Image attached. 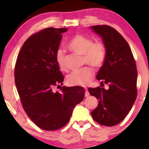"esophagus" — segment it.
<instances>
[{
	"label": "esophagus",
	"instance_id": "obj_1",
	"mask_svg": "<svg viewBox=\"0 0 149 149\" xmlns=\"http://www.w3.org/2000/svg\"><path fill=\"white\" fill-rule=\"evenodd\" d=\"M89 95H90V93H89L88 89L85 88V97H88Z\"/></svg>",
	"mask_w": 149,
	"mask_h": 149
}]
</instances>
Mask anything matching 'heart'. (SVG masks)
Masks as SVG:
<instances>
[{"label": "heart", "instance_id": "obj_1", "mask_svg": "<svg viewBox=\"0 0 149 149\" xmlns=\"http://www.w3.org/2000/svg\"><path fill=\"white\" fill-rule=\"evenodd\" d=\"M68 47L73 52L83 55V62L95 69H99L104 64L107 57V49L101 42H93L90 38L83 35L75 36L68 42ZM58 66L62 71H66L65 63V52L59 49L55 54ZM94 76V71L91 67L86 66L79 71H74L67 77V83L70 85L85 86L90 83Z\"/></svg>", "mask_w": 149, "mask_h": 149}]
</instances>
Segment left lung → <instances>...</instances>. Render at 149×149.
I'll return each instance as SVG.
<instances>
[{"mask_svg": "<svg viewBox=\"0 0 149 149\" xmlns=\"http://www.w3.org/2000/svg\"><path fill=\"white\" fill-rule=\"evenodd\" d=\"M102 38L107 49L105 61L97 79L109 85V89L88 88L99 104L91 115L102 125L114 126L124 120L131 110L137 95V70L130 47L115 29L107 25L90 26Z\"/></svg>", "mask_w": 149, "mask_h": 149, "instance_id": "left-lung-1", "label": "left lung"}]
</instances>
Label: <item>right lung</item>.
Returning a JSON list of instances; mask_svg holds the SVG:
<instances>
[{
  "mask_svg": "<svg viewBox=\"0 0 149 149\" xmlns=\"http://www.w3.org/2000/svg\"><path fill=\"white\" fill-rule=\"evenodd\" d=\"M67 29L47 28L24 42L15 68V81L27 116L44 130L60 129L68 123L73 109L85 96L83 87H60L64 76L55 59Z\"/></svg>",
  "mask_w": 149,
  "mask_h": 149,
  "instance_id": "1",
  "label": "right lung"
}]
</instances>
